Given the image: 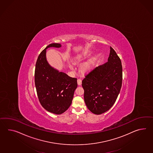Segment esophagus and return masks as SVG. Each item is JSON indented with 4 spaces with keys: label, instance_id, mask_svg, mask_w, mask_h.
Instances as JSON below:
<instances>
[{
    "label": "esophagus",
    "instance_id": "1",
    "mask_svg": "<svg viewBox=\"0 0 153 153\" xmlns=\"http://www.w3.org/2000/svg\"><path fill=\"white\" fill-rule=\"evenodd\" d=\"M77 83L78 85H81L82 84V80L81 79H77Z\"/></svg>",
    "mask_w": 153,
    "mask_h": 153
}]
</instances>
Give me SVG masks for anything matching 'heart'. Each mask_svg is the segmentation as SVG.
I'll return each instance as SVG.
<instances>
[{"instance_id": "heart-1", "label": "heart", "mask_w": 153, "mask_h": 153, "mask_svg": "<svg viewBox=\"0 0 153 153\" xmlns=\"http://www.w3.org/2000/svg\"><path fill=\"white\" fill-rule=\"evenodd\" d=\"M80 61H81V60H78V61H77V62L78 63ZM92 65H93L92 60H90L88 61L87 62H86L82 66V67H81V71L82 72H86L87 71H90L92 67ZM71 68H72V67H71Z\"/></svg>"}]
</instances>
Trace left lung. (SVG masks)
Instances as JSON below:
<instances>
[{
  "label": "left lung",
  "instance_id": "1",
  "mask_svg": "<svg viewBox=\"0 0 153 153\" xmlns=\"http://www.w3.org/2000/svg\"><path fill=\"white\" fill-rule=\"evenodd\" d=\"M122 83V62L110 47L108 62L96 67L82 81L84 100L88 109L97 115L107 112L114 104Z\"/></svg>",
  "mask_w": 153,
  "mask_h": 153
}]
</instances>
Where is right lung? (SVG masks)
Returning a JSON list of instances; mask_svg holds the SVG:
<instances>
[{
	"instance_id": "add662e5",
	"label": "right lung",
	"mask_w": 153,
	"mask_h": 153,
	"mask_svg": "<svg viewBox=\"0 0 153 153\" xmlns=\"http://www.w3.org/2000/svg\"><path fill=\"white\" fill-rule=\"evenodd\" d=\"M59 48L60 44L46 46L37 58L35 70V84L41 105L48 112L61 114L70 107L77 87V78L51 66L46 60V49Z\"/></svg>"
}]
</instances>
